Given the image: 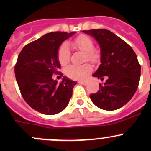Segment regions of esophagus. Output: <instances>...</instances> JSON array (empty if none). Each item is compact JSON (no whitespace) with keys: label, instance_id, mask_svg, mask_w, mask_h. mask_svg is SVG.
I'll return each mask as SVG.
<instances>
[{"label":"esophagus","instance_id":"esophagus-1","mask_svg":"<svg viewBox=\"0 0 151 151\" xmlns=\"http://www.w3.org/2000/svg\"><path fill=\"white\" fill-rule=\"evenodd\" d=\"M80 84H83V85H87V82L86 81H81V82H80Z\"/></svg>","mask_w":151,"mask_h":151}]
</instances>
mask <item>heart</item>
<instances>
[{
  "label": "heart",
  "instance_id": "b5f03b06",
  "mask_svg": "<svg viewBox=\"0 0 151 151\" xmlns=\"http://www.w3.org/2000/svg\"><path fill=\"white\" fill-rule=\"evenodd\" d=\"M72 46L77 50L85 53V60L96 63L99 59V54L94 50V43L92 39L85 35H81L71 42ZM58 59L62 66H65L69 62L70 52L66 43H63L59 47L58 51ZM92 71V67L88 63L82 66L71 65L66 68V74L70 78L76 80H83L88 74Z\"/></svg>",
  "mask_w": 151,
  "mask_h": 151
}]
</instances>
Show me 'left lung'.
<instances>
[{
  "instance_id": "left-lung-1",
  "label": "left lung",
  "mask_w": 151,
  "mask_h": 151,
  "mask_svg": "<svg viewBox=\"0 0 151 151\" xmlns=\"http://www.w3.org/2000/svg\"><path fill=\"white\" fill-rule=\"evenodd\" d=\"M98 42L101 64L93 77L104 80L96 93L90 95L96 106L112 111L122 107L136 92L140 79L141 66L132 48L113 33L105 29L83 30Z\"/></svg>"
}]
</instances>
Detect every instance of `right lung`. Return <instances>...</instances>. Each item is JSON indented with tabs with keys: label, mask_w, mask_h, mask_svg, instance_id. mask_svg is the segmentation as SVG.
Here are the masks:
<instances>
[{
	"label": "right lung",
	"mask_w": 151,
	"mask_h": 151,
	"mask_svg": "<svg viewBox=\"0 0 151 151\" xmlns=\"http://www.w3.org/2000/svg\"><path fill=\"white\" fill-rule=\"evenodd\" d=\"M75 32H52L28 44L18 55L14 67L17 83L25 101L45 115H55L68 104L77 82L64 77L52 79L60 64L58 51L61 44Z\"/></svg>",
	"instance_id": "right-lung-1"
}]
</instances>
